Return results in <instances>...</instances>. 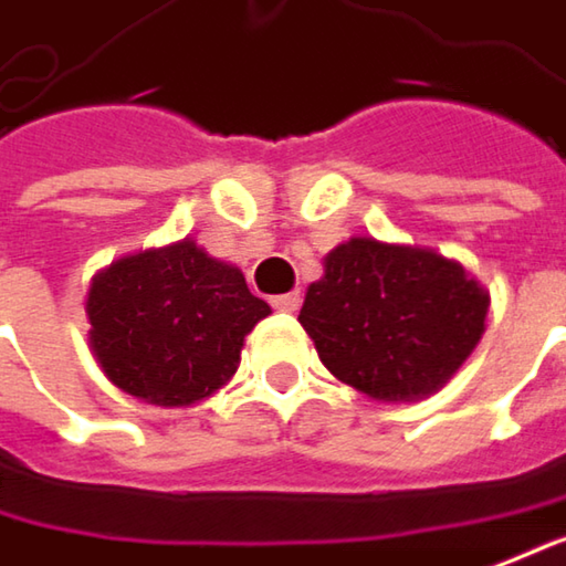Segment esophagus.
<instances>
[{
	"instance_id": "1",
	"label": "esophagus",
	"mask_w": 566,
	"mask_h": 566,
	"mask_svg": "<svg viewBox=\"0 0 566 566\" xmlns=\"http://www.w3.org/2000/svg\"><path fill=\"white\" fill-rule=\"evenodd\" d=\"M270 303H273V308H280V312H296V308H300V303H303V296H300V290H296V293L273 296Z\"/></svg>"
}]
</instances>
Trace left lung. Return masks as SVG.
Instances as JSON below:
<instances>
[{
    "label": "left lung",
    "mask_w": 566,
    "mask_h": 566,
    "mask_svg": "<svg viewBox=\"0 0 566 566\" xmlns=\"http://www.w3.org/2000/svg\"><path fill=\"white\" fill-rule=\"evenodd\" d=\"M486 312L490 290L464 263L360 234L325 254L300 322L332 377L380 402H419L461 370Z\"/></svg>",
    "instance_id": "8db88e82"
}]
</instances>
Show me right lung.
<instances>
[{
    "instance_id": "add662e5",
    "label": "right lung",
    "mask_w": 566,
    "mask_h": 566,
    "mask_svg": "<svg viewBox=\"0 0 566 566\" xmlns=\"http://www.w3.org/2000/svg\"><path fill=\"white\" fill-rule=\"evenodd\" d=\"M270 315L244 273L192 238L125 254L99 270L86 293V342L122 392L180 409L222 389L244 338Z\"/></svg>"
}]
</instances>
